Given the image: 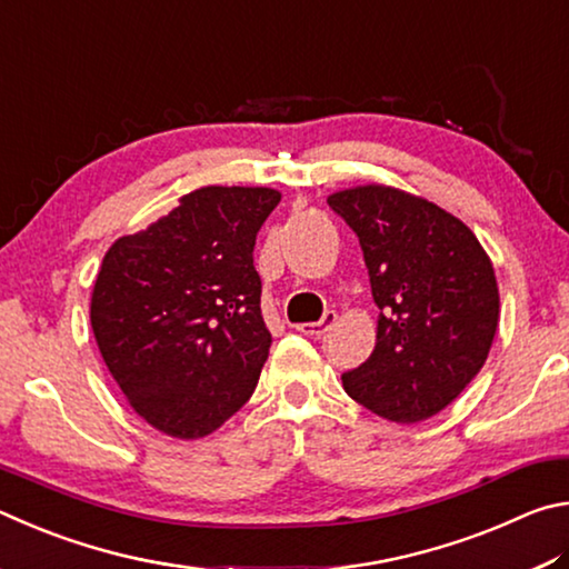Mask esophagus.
I'll return each instance as SVG.
<instances>
[{
  "label": "esophagus",
  "instance_id": "obj_1",
  "mask_svg": "<svg viewBox=\"0 0 569 569\" xmlns=\"http://www.w3.org/2000/svg\"><path fill=\"white\" fill-rule=\"evenodd\" d=\"M335 322H337V315L327 310V312L322 315L320 322H302V325H295V330L302 332V335H310V337H322V335H327V332L332 330Z\"/></svg>",
  "mask_w": 569,
  "mask_h": 569
}]
</instances>
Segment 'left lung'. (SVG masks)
<instances>
[{"instance_id":"left-lung-1","label":"left lung","mask_w":569,"mask_h":569,"mask_svg":"<svg viewBox=\"0 0 569 569\" xmlns=\"http://www.w3.org/2000/svg\"><path fill=\"white\" fill-rule=\"evenodd\" d=\"M327 204L360 239L380 307L375 350L342 375L345 390L385 420L422 422L490 352L500 317L490 257L460 219L400 189H345Z\"/></svg>"}]
</instances>
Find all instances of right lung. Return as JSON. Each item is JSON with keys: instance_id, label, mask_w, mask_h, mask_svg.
Instances as JSON below:
<instances>
[{"instance_id": "add662e5", "label": "right lung", "mask_w": 569, "mask_h": 569, "mask_svg": "<svg viewBox=\"0 0 569 569\" xmlns=\"http://www.w3.org/2000/svg\"><path fill=\"white\" fill-rule=\"evenodd\" d=\"M279 204L267 187H202L109 247L92 330L109 372L159 432L197 440L252 397L272 335L254 239Z\"/></svg>"}]
</instances>
